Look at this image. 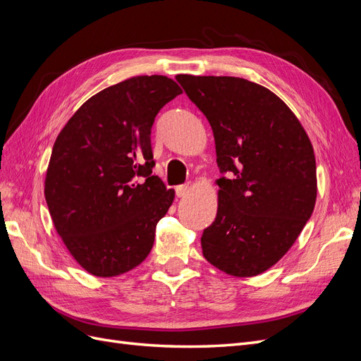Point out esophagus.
Listing matches in <instances>:
<instances>
[{"label": "esophagus", "mask_w": 361, "mask_h": 361, "mask_svg": "<svg viewBox=\"0 0 361 361\" xmlns=\"http://www.w3.org/2000/svg\"><path fill=\"white\" fill-rule=\"evenodd\" d=\"M188 192H190V185H179V187H176L178 197H185Z\"/></svg>", "instance_id": "1"}]
</instances>
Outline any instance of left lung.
<instances>
[{
    "label": "left lung",
    "instance_id": "1",
    "mask_svg": "<svg viewBox=\"0 0 361 361\" xmlns=\"http://www.w3.org/2000/svg\"><path fill=\"white\" fill-rule=\"evenodd\" d=\"M209 122L220 173L204 259L233 277H253L288 253L318 192L313 146L300 120L267 87L236 76L178 75Z\"/></svg>",
    "mask_w": 361,
    "mask_h": 361
}]
</instances>
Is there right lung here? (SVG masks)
Wrapping results in <instances>:
<instances>
[{
  "instance_id": "add662e5",
  "label": "right lung",
  "mask_w": 361,
  "mask_h": 361,
  "mask_svg": "<svg viewBox=\"0 0 361 361\" xmlns=\"http://www.w3.org/2000/svg\"><path fill=\"white\" fill-rule=\"evenodd\" d=\"M182 93L162 75L125 80L85 101L52 147L45 199L73 259L96 277L134 269L150 253L174 190L158 176L150 130Z\"/></svg>"
}]
</instances>
